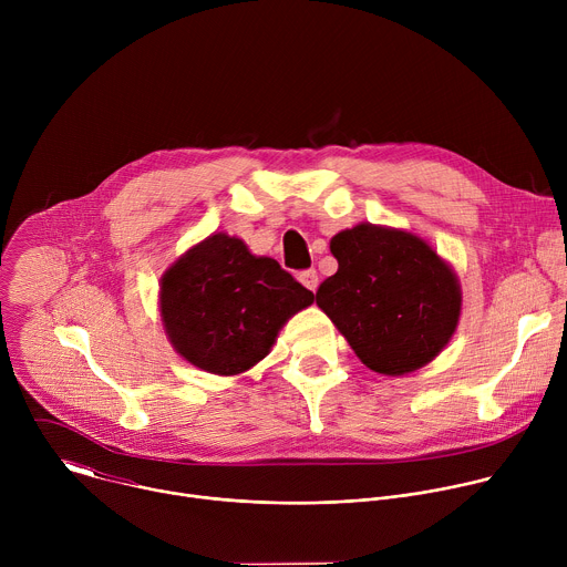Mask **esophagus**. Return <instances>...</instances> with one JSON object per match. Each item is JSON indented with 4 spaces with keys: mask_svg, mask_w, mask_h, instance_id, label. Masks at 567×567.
<instances>
[{
    "mask_svg": "<svg viewBox=\"0 0 567 567\" xmlns=\"http://www.w3.org/2000/svg\"><path fill=\"white\" fill-rule=\"evenodd\" d=\"M298 280L309 289V291H316L318 289V271L316 269H307V271H300V276H298Z\"/></svg>",
    "mask_w": 567,
    "mask_h": 567,
    "instance_id": "obj_1",
    "label": "esophagus"
}]
</instances>
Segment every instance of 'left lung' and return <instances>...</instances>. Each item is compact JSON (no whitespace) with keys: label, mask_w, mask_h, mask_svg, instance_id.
Here are the masks:
<instances>
[{"label":"left lung","mask_w":567,"mask_h":567,"mask_svg":"<svg viewBox=\"0 0 567 567\" xmlns=\"http://www.w3.org/2000/svg\"><path fill=\"white\" fill-rule=\"evenodd\" d=\"M339 271L316 305L374 372L401 377L431 363L451 341L462 309L455 271L409 230L357 224L337 233Z\"/></svg>","instance_id":"1"}]
</instances>
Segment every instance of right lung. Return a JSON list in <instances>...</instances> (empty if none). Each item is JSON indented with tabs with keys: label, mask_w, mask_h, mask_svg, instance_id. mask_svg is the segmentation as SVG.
Wrapping results in <instances>:
<instances>
[{
	"label": "right lung",
	"mask_w": 567,
	"mask_h": 567,
	"mask_svg": "<svg viewBox=\"0 0 567 567\" xmlns=\"http://www.w3.org/2000/svg\"><path fill=\"white\" fill-rule=\"evenodd\" d=\"M313 302L274 258L213 233L161 278V320L173 348L195 368L233 377L262 361L285 322Z\"/></svg>",
	"instance_id": "right-lung-1"
}]
</instances>
